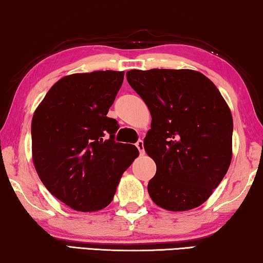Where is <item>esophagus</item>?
Returning a JSON list of instances; mask_svg holds the SVG:
<instances>
[{
	"label": "esophagus",
	"instance_id": "esophagus-1",
	"mask_svg": "<svg viewBox=\"0 0 263 263\" xmlns=\"http://www.w3.org/2000/svg\"><path fill=\"white\" fill-rule=\"evenodd\" d=\"M136 146H137V148L139 149V153L141 154V156H143V154L145 153V151H144V141L143 140H138L136 143Z\"/></svg>",
	"mask_w": 263,
	"mask_h": 263
}]
</instances>
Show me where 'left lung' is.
Instances as JSON below:
<instances>
[{"instance_id":"left-lung-1","label":"left lung","mask_w":263,"mask_h":263,"mask_svg":"<svg viewBox=\"0 0 263 263\" xmlns=\"http://www.w3.org/2000/svg\"><path fill=\"white\" fill-rule=\"evenodd\" d=\"M128 84L152 117L144 148L157 165L153 202L172 212L202 205L232 161L233 117L214 83L190 69L130 70Z\"/></svg>"}]
</instances>
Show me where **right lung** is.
<instances>
[{
	"label": "right lung",
	"instance_id": "right-lung-1",
	"mask_svg": "<svg viewBox=\"0 0 263 263\" xmlns=\"http://www.w3.org/2000/svg\"><path fill=\"white\" fill-rule=\"evenodd\" d=\"M124 71L68 74L53 84L34 112L32 161L53 197L79 212L110 205L123 173L139 156L115 141L119 126L107 112Z\"/></svg>",
	"mask_w": 263,
	"mask_h": 263
}]
</instances>
